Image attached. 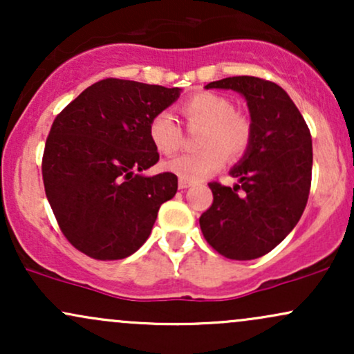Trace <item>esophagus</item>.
<instances>
[{"instance_id":"1","label":"esophagus","mask_w":354,"mask_h":354,"mask_svg":"<svg viewBox=\"0 0 354 354\" xmlns=\"http://www.w3.org/2000/svg\"><path fill=\"white\" fill-rule=\"evenodd\" d=\"M178 186H180V189H186L191 186V181H186V180H180L178 181Z\"/></svg>"}]
</instances>
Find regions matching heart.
Listing matches in <instances>:
<instances>
[{
    "instance_id": "1",
    "label": "heart",
    "mask_w": 354,
    "mask_h": 354,
    "mask_svg": "<svg viewBox=\"0 0 354 354\" xmlns=\"http://www.w3.org/2000/svg\"><path fill=\"white\" fill-rule=\"evenodd\" d=\"M181 113L189 124L203 126L198 143L203 149L185 153L166 161L165 168L180 180L201 181L218 171L225 158H238L251 140V124L225 96L198 93L181 104ZM149 140L163 154H173L181 145V129L169 111H161L149 121Z\"/></svg>"
}]
</instances>
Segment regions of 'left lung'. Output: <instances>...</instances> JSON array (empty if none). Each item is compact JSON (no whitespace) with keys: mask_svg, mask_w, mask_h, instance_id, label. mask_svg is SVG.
<instances>
[{"mask_svg":"<svg viewBox=\"0 0 354 354\" xmlns=\"http://www.w3.org/2000/svg\"><path fill=\"white\" fill-rule=\"evenodd\" d=\"M206 89H231L246 100L251 140L230 174V188L209 183L213 205L200 218L203 236L230 259L270 253L293 231L306 208L313 145L301 113L281 86L254 76L213 81Z\"/></svg>","mask_w":354,"mask_h":354,"instance_id":"left-lung-1","label":"left lung"}]
</instances>
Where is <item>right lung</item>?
<instances>
[{
    "label": "right lung",
    "instance_id": "add662e5",
    "mask_svg": "<svg viewBox=\"0 0 354 354\" xmlns=\"http://www.w3.org/2000/svg\"><path fill=\"white\" fill-rule=\"evenodd\" d=\"M180 88L108 78L84 89L53 121L43 154L46 198L61 231L81 253L123 259L151 233L178 189L173 173L146 176L160 154L149 121Z\"/></svg>",
    "mask_w": 354,
    "mask_h": 354
}]
</instances>
